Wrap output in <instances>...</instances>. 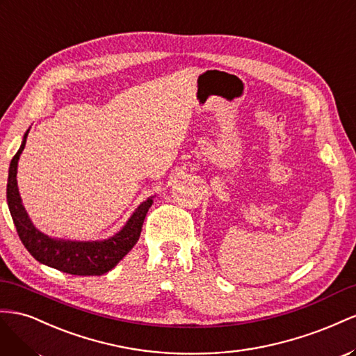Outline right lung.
<instances>
[{"label": "right lung", "instance_id": "add662e5", "mask_svg": "<svg viewBox=\"0 0 356 356\" xmlns=\"http://www.w3.org/2000/svg\"><path fill=\"white\" fill-rule=\"evenodd\" d=\"M28 133L29 129L24 136L17 154L10 162L7 180V204L20 241L24 243L26 250L38 262L44 264L47 267L74 274V276H101V274H106L111 268H115L116 264L134 248L140 238L146 213L149 211L152 202H154V197L141 202L122 229L110 238L95 241H71L52 238L43 234L29 219L22 200H20L16 180L17 161L25 147Z\"/></svg>", "mask_w": 356, "mask_h": 356}]
</instances>
